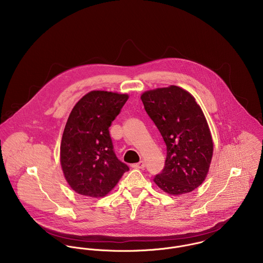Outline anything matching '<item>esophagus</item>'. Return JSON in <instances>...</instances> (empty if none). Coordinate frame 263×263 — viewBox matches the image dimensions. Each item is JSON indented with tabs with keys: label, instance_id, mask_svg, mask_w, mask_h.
<instances>
[{
	"label": "esophagus",
	"instance_id": "1",
	"mask_svg": "<svg viewBox=\"0 0 263 263\" xmlns=\"http://www.w3.org/2000/svg\"><path fill=\"white\" fill-rule=\"evenodd\" d=\"M133 167H134V168L143 170V168H145V162H144V161H140V162H138V163H135V164H133Z\"/></svg>",
	"mask_w": 263,
	"mask_h": 263
}]
</instances>
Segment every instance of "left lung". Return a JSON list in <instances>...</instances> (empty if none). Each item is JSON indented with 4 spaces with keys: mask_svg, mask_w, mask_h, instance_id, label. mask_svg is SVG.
<instances>
[{
    "mask_svg": "<svg viewBox=\"0 0 263 263\" xmlns=\"http://www.w3.org/2000/svg\"><path fill=\"white\" fill-rule=\"evenodd\" d=\"M145 110L166 145V160L155 183L171 195L198 187L209 171L213 143L206 118L195 98L176 86L145 91Z\"/></svg>",
    "mask_w": 263,
    "mask_h": 263,
    "instance_id": "left-lung-1",
    "label": "left lung"
}]
</instances>
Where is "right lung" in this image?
I'll return each instance as SVG.
<instances>
[{"instance_id": "right-lung-1", "label": "right lung", "mask_w": 263, "mask_h": 263, "mask_svg": "<svg viewBox=\"0 0 263 263\" xmlns=\"http://www.w3.org/2000/svg\"><path fill=\"white\" fill-rule=\"evenodd\" d=\"M125 93L92 90L73 107L60 147L64 176L77 193L99 198L107 195L129 171L113 150L111 122L127 101Z\"/></svg>"}]
</instances>
